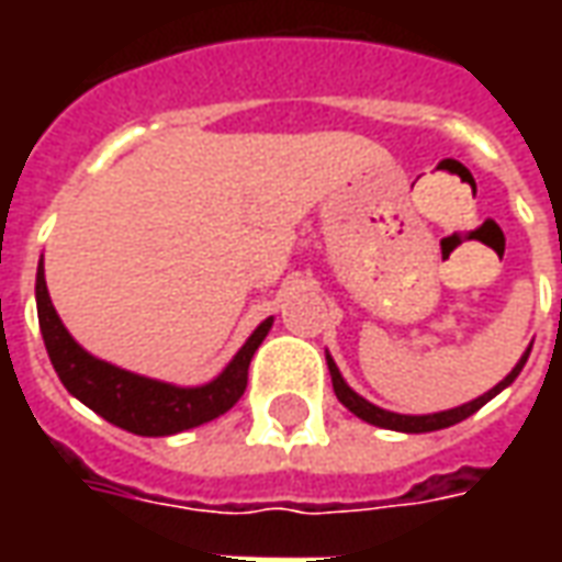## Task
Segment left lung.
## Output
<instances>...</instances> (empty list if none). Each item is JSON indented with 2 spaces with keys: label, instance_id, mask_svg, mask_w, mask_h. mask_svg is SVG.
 Instances as JSON below:
<instances>
[{
  "label": "left lung",
  "instance_id": "8db88e82",
  "mask_svg": "<svg viewBox=\"0 0 562 562\" xmlns=\"http://www.w3.org/2000/svg\"><path fill=\"white\" fill-rule=\"evenodd\" d=\"M530 349L520 355V361L515 364V370H512L503 382H496L494 389L487 391V394H482V397H475V401L470 403H463V406H454V409H446V413H434V415H401V413H389V409H379V406L364 401L361 394H355V391L346 385V379L340 376V370H337V364H334V358H330V355H328V370H330V382H334V394H337V401H340L349 413L358 415L361 422L376 424V427H385V430H401V434H430V430H442V427H451V424L470 418L472 413H479V409H482L484 403L494 401L499 391L508 389V385L518 379V373L524 370V364H527V358H530Z\"/></svg>",
  "mask_w": 562,
  "mask_h": 562
}]
</instances>
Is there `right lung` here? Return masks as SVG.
<instances>
[{
	"instance_id": "1",
	"label": "right lung",
	"mask_w": 562,
	"mask_h": 562,
	"mask_svg": "<svg viewBox=\"0 0 562 562\" xmlns=\"http://www.w3.org/2000/svg\"><path fill=\"white\" fill-rule=\"evenodd\" d=\"M35 304H38V325H42L50 364L56 376L63 379L68 394H75L83 406L102 415L104 422L138 436L183 434L189 427L207 424L228 413L234 403L244 397L249 361L273 325V318H265L252 330V337L240 346V352L234 355L232 364L213 382L198 385V389H180L159 379L128 373L123 367L108 364L78 346L50 304L44 265H38V273H35Z\"/></svg>"
}]
</instances>
